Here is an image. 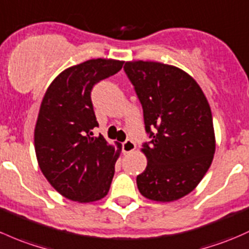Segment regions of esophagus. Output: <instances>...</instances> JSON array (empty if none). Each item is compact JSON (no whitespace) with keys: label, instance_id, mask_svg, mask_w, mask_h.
<instances>
[{"label":"esophagus","instance_id":"esophagus-1","mask_svg":"<svg viewBox=\"0 0 249 249\" xmlns=\"http://www.w3.org/2000/svg\"><path fill=\"white\" fill-rule=\"evenodd\" d=\"M136 149V143L131 140H126L124 143H123V151L124 153H132Z\"/></svg>","mask_w":249,"mask_h":249}]
</instances>
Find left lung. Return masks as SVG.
<instances>
[{"label": "left lung", "mask_w": 249, "mask_h": 249, "mask_svg": "<svg viewBox=\"0 0 249 249\" xmlns=\"http://www.w3.org/2000/svg\"><path fill=\"white\" fill-rule=\"evenodd\" d=\"M124 70L143 108L150 142L148 163L137 175L141 195L178 200L192 192L213 162L216 141L210 105L192 76L159 62H126Z\"/></svg>", "instance_id": "8db88e82"}]
</instances>
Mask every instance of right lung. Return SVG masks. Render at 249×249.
<instances>
[{
  "label": "right lung",
  "instance_id": "obj_1",
  "mask_svg": "<svg viewBox=\"0 0 249 249\" xmlns=\"http://www.w3.org/2000/svg\"><path fill=\"white\" fill-rule=\"evenodd\" d=\"M124 62L96 58L62 71L49 86L36 119L35 149L51 186L78 203L108 193L122 145H109L98 127L90 93L94 85L117 74Z\"/></svg>",
  "mask_w": 249,
  "mask_h": 249
}]
</instances>
